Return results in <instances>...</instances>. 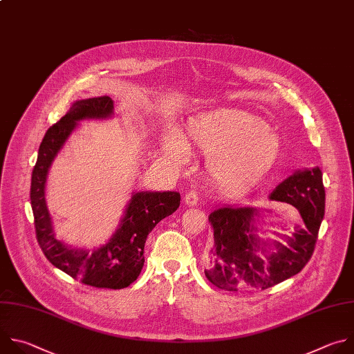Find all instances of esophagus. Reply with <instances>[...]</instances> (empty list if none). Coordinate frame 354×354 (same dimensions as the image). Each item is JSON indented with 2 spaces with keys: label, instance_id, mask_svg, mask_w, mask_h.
Wrapping results in <instances>:
<instances>
[{
  "label": "esophagus",
  "instance_id": "obj_1",
  "mask_svg": "<svg viewBox=\"0 0 354 354\" xmlns=\"http://www.w3.org/2000/svg\"><path fill=\"white\" fill-rule=\"evenodd\" d=\"M184 202L188 205V206H194L198 203V194L195 191H188L184 196Z\"/></svg>",
  "mask_w": 354,
  "mask_h": 354
}]
</instances>
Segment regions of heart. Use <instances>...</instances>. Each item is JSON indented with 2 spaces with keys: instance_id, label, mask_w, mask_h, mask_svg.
<instances>
[{
  "instance_id": "heart-1",
  "label": "heart",
  "mask_w": 354,
  "mask_h": 354,
  "mask_svg": "<svg viewBox=\"0 0 354 354\" xmlns=\"http://www.w3.org/2000/svg\"><path fill=\"white\" fill-rule=\"evenodd\" d=\"M207 155V173L221 188L241 191L263 178L281 152L279 135L268 124L240 110H216L192 118L187 144L167 135L163 148L176 162H184L188 147Z\"/></svg>"
}]
</instances>
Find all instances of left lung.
I'll use <instances>...</instances> for the list:
<instances>
[{"label": "left lung", "mask_w": 354, "mask_h": 354, "mask_svg": "<svg viewBox=\"0 0 354 354\" xmlns=\"http://www.w3.org/2000/svg\"><path fill=\"white\" fill-rule=\"evenodd\" d=\"M299 209L306 227L297 226L286 244L263 243L252 233L254 207H221L209 215L214 244L209 248L205 276L212 285L229 292L265 290L297 274L313 257L321 222L325 214V188L322 171H296L280 183L269 196ZM262 245V244H261ZM269 248L271 251L266 252ZM258 249L264 251L261 256Z\"/></svg>", "instance_id": "obj_1"}]
</instances>
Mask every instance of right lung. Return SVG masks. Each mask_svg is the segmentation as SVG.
<instances>
[{"mask_svg": "<svg viewBox=\"0 0 354 354\" xmlns=\"http://www.w3.org/2000/svg\"><path fill=\"white\" fill-rule=\"evenodd\" d=\"M114 102L109 96L78 100L51 125L39 148L32 171L30 203L37 243L46 258L58 269L97 289H124L142 270L144 250L149 233L180 206L178 192H136L132 195L120 229L102 248L88 252L57 240L44 199V184L55 155L77 122L84 118H106L113 114Z\"/></svg>", "mask_w": 354, "mask_h": 354, "instance_id": "obj_1", "label": "right lung"}]
</instances>
